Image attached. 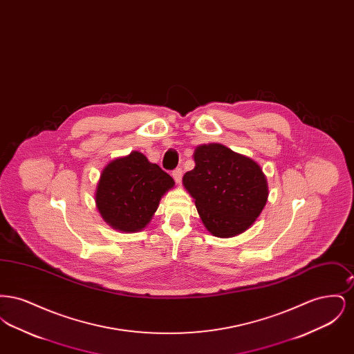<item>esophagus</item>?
Returning <instances> with one entry per match:
<instances>
[{"label":"esophagus","instance_id":"34e87169","mask_svg":"<svg viewBox=\"0 0 354 354\" xmlns=\"http://www.w3.org/2000/svg\"><path fill=\"white\" fill-rule=\"evenodd\" d=\"M172 176H174V179H175V182L176 183H180L182 182V178H183V169H175L172 171Z\"/></svg>","mask_w":354,"mask_h":354}]
</instances>
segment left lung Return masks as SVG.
I'll use <instances>...</instances> for the list:
<instances>
[{
    "mask_svg": "<svg viewBox=\"0 0 354 354\" xmlns=\"http://www.w3.org/2000/svg\"><path fill=\"white\" fill-rule=\"evenodd\" d=\"M194 160L195 169L185 172L183 185L195 199L205 228L218 237L248 230L268 199L260 166L218 143L199 146Z\"/></svg>",
    "mask_w": 354,
    "mask_h": 354,
    "instance_id": "1",
    "label": "left lung"
}]
</instances>
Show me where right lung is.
Returning <instances> with one entry per match:
<instances>
[{
    "label": "right lung",
    "mask_w": 354,
    "mask_h": 354,
    "mask_svg": "<svg viewBox=\"0 0 354 354\" xmlns=\"http://www.w3.org/2000/svg\"><path fill=\"white\" fill-rule=\"evenodd\" d=\"M174 179L140 152H131L109 163L102 171L95 202L102 218L113 228L136 232L155 214Z\"/></svg>",
    "instance_id": "1"
}]
</instances>
